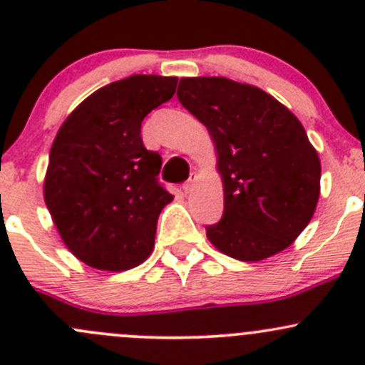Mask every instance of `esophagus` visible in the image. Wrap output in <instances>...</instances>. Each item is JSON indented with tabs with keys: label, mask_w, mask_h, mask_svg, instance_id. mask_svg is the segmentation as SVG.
Segmentation results:
<instances>
[{
	"label": "esophagus",
	"mask_w": 365,
	"mask_h": 365,
	"mask_svg": "<svg viewBox=\"0 0 365 365\" xmlns=\"http://www.w3.org/2000/svg\"><path fill=\"white\" fill-rule=\"evenodd\" d=\"M196 180H197V175H196V173H190L189 180H187V182L183 183V192H185V194H190V192H192L194 183H196Z\"/></svg>",
	"instance_id": "esophagus-1"
}]
</instances>
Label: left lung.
Listing matches in <instances>:
<instances>
[{"mask_svg":"<svg viewBox=\"0 0 365 365\" xmlns=\"http://www.w3.org/2000/svg\"><path fill=\"white\" fill-rule=\"evenodd\" d=\"M180 104L208 128L224 183V212L206 226L220 252L259 261L289 247L319 197L322 164L297 116L251 84L183 77Z\"/></svg>","mask_w":365,"mask_h":365,"instance_id":"left-lung-1","label":"left lung"}]
</instances>
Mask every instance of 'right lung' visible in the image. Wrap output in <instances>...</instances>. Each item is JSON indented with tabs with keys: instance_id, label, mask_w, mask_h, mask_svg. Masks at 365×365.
<instances>
[{
	"instance_id": "add662e5",
	"label": "right lung",
	"mask_w": 365,
	"mask_h": 365,
	"mask_svg": "<svg viewBox=\"0 0 365 365\" xmlns=\"http://www.w3.org/2000/svg\"><path fill=\"white\" fill-rule=\"evenodd\" d=\"M176 77L130 76L91 93L53 143L43 196L65 245L98 270H128L150 256L160 210L162 157L141 123L176 91Z\"/></svg>"
}]
</instances>
